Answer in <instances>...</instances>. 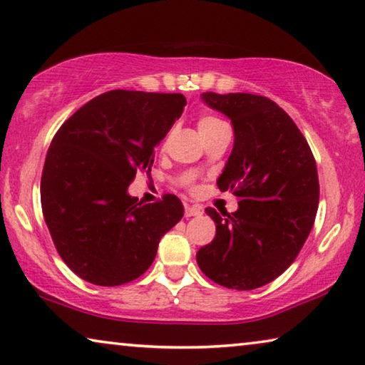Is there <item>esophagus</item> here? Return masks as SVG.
Wrapping results in <instances>:
<instances>
[{"mask_svg": "<svg viewBox=\"0 0 365 365\" xmlns=\"http://www.w3.org/2000/svg\"><path fill=\"white\" fill-rule=\"evenodd\" d=\"M203 212L200 206H185V217H193V216H200Z\"/></svg>", "mask_w": 365, "mask_h": 365, "instance_id": "1", "label": "esophagus"}]
</instances>
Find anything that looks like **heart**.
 <instances>
[{"instance_id":"obj_1","label":"heart","mask_w":365,"mask_h":365,"mask_svg":"<svg viewBox=\"0 0 365 365\" xmlns=\"http://www.w3.org/2000/svg\"><path fill=\"white\" fill-rule=\"evenodd\" d=\"M224 125V121L221 118L214 117V115H203V117L198 118V123H196V126H198V133L200 136L206 135V133L212 131L214 128H217V126Z\"/></svg>"}]
</instances>
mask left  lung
<instances>
[{"mask_svg": "<svg viewBox=\"0 0 365 365\" xmlns=\"http://www.w3.org/2000/svg\"><path fill=\"white\" fill-rule=\"evenodd\" d=\"M201 99L234 126L217 187L239 198V210L221 216L206 207L216 237L196 262L217 284L252 291L284 273L307 240L320 196L315 158L297 125L268 97L203 92Z\"/></svg>", "mask_w": 365, "mask_h": 365, "instance_id": "left-lung-1", "label": "left lung"}]
</instances>
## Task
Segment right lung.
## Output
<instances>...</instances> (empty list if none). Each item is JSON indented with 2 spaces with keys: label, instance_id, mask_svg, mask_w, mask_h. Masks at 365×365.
<instances>
[{
  "label": "right lung",
  "instance_id": "obj_1",
  "mask_svg": "<svg viewBox=\"0 0 365 365\" xmlns=\"http://www.w3.org/2000/svg\"><path fill=\"white\" fill-rule=\"evenodd\" d=\"M182 94L115 89L60 126L40 182L42 212L68 268L97 286H121L153 264L162 235L180 221L182 201L138 203L136 172H151L154 149L180 118Z\"/></svg>",
  "mask_w": 365,
  "mask_h": 365
}]
</instances>
